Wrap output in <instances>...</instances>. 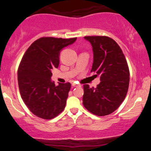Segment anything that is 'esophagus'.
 <instances>
[{
  "label": "esophagus",
  "instance_id": "obj_1",
  "mask_svg": "<svg viewBox=\"0 0 151 151\" xmlns=\"http://www.w3.org/2000/svg\"><path fill=\"white\" fill-rule=\"evenodd\" d=\"M72 86H74V87H75V86H76V87H77V86H81L80 85H79V84H76V83H72Z\"/></svg>",
  "mask_w": 151,
  "mask_h": 151
}]
</instances>
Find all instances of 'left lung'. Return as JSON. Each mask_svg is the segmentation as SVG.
Wrapping results in <instances>:
<instances>
[{
  "label": "left lung",
  "instance_id": "obj_1",
  "mask_svg": "<svg viewBox=\"0 0 151 151\" xmlns=\"http://www.w3.org/2000/svg\"><path fill=\"white\" fill-rule=\"evenodd\" d=\"M92 46L91 72L99 76L96 88L84 85L83 104L89 111L102 116L113 113L125 99L129 85V70L122 50L115 41L106 36L84 37Z\"/></svg>",
  "mask_w": 151,
  "mask_h": 151
}]
</instances>
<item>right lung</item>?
<instances>
[{"label": "right lung", "mask_w": 151, "mask_h": 151, "mask_svg": "<svg viewBox=\"0 0 151 151\" xmlns=\"http://www.w3.org/2000/svg\"><path fill=\"white\" fill-rule=\"evenodd\" d=\"M76 40L40 38L22 57L18 71L19 90L27 108L38 117L52 119L65 109L71 84L55 85L52 71L58 67L60 52Z\"/></svg>", "instance_id": "obj_1"}]
</instances>
